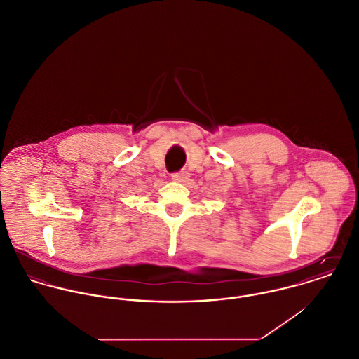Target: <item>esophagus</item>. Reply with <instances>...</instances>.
<instances>
[{
    "mask_svg": "<svg viewBox=\"0 0 359 359\" xmlns=\"http://www.w3.org/2000/svg\"><path fill=\"white\" fill-rule=\"evenodd\" d=\"M171 177H172V180L177 181V182H185V181L189 178V172H187V171H180V172H174Z\"/></svg>",
    "mask_w": 359,
    "mask_h": 359,
    "instance_id": "obj_1",
    "label": "esophagus"
}]
</instances>
